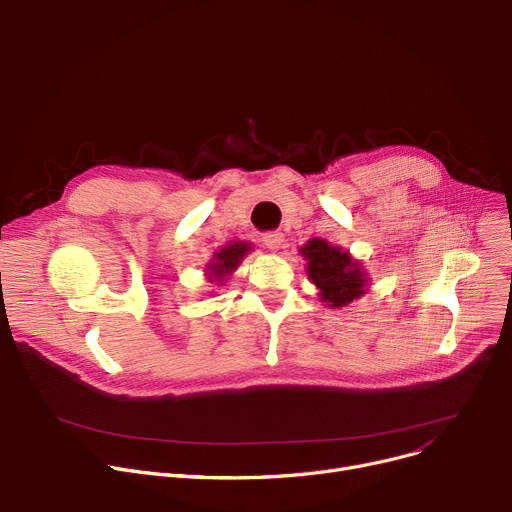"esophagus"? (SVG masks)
<instances>
[{"instance_id":"1","label":"esophagus","mask_w":512,"mask_h":512,"mask_svg":"<svg viewBox=\"0 0 512 512\" xmlns=\"http://www.w3.org/2000/svg\"><path fill=\"white\" fill-rule=\"evenodd\" d=\"M262 244L268 250H279L283 246V233L281 231H268L262 235Z\"/></svg>"}]
</instances>
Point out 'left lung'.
Instances as JSON below:
<instances>
[{"label":"left lung","instance_id":"left-lung-1","mask_svg":"<svg viewBox=\"0 0 512 512\" xmlns=\"http://www.w3.org/2000/svg\"><path fill=\"white\" fill-rule=\"evenodd\" d=\"M299 252L308 260L306 273L318 287V295L326 306L343 308L368 291V277L362 262L353 260L349 252L330 246L326 239L320 237L310 239L304 248H299Z\"/></svg>","mask_w":512,"mask_h":512}]
</instances>
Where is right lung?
<instances>
[{
    "instance_id": "1",
    "label": "right lung",
    "mask_w": 512,
    "mask_h": 512,
    "mask_svg": "<svg viewBox=\"0 0 512 512\" xmlns=\"http://www.w3.org/2000/svg\"><path fill=\"white\" fill-rule=\"evenodd\" d=\"M252 250V246L248 242H233L229 246H225L223 250H217L213 260L206 264V275L210 277V281L217 279L223 281L227 275H231L233 270L237 268V264L244 260V256Z\"/></svg>"
}]
</instances>
